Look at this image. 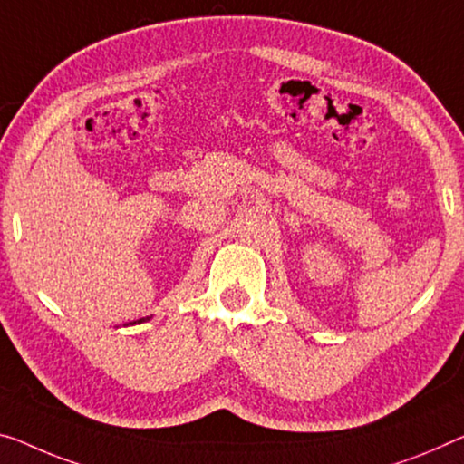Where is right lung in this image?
<instances>
[{
	"label": "right lung",
	"instance_id": "1",
	"mask_svg": "<svg viewBox=\"0 0 464 464\" xmlns=\"http://www.w3.org/2000/svg\"><path fill=\"white\" fill-rule=\"evenodd\" d=\"M145 319H151V317H142V319H139V322H130V324H126V325H134V324H142V322H145Z\"/></svg>",
	"mask_w": 464,
	"mask_h": 464
}]
</instances>
